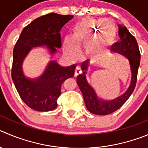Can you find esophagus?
<instances>
[{
	"label": "esophagus",
	"instance_id": "34e87169",
	"mask_svg": "<svg viewBox=\"0 0 148 148\" xmlns=\"http://www.w3.org/2000/svg\"><path fill=\"white\" fill-rule=\"evenodd\" d=\"M81 72H82V71H81L80 68L77 67L75 69V72H74V76H75V77H77L79 74H81Z\"/></svg>",
	"mask_w": 148,
	"mask_h": 148
}]
</instances>
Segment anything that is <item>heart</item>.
<instances>
[{"mask_svg":"<svg viewBox=\"0 0 148 148\" xmlns=\"http://www.w3.org/2000/svg\"><path fill=\"white\" fill-rule=\"evenodd\" d=\"M110 23V20L106 18L100 19V20H95V19H89V18H84L80 22L77 23L74 26V33L71 36V42L75 48H79L82 45H85L91 38H93L95 33L97 32L99 29L104 27ZM106 41L103 39L102 36L98 39L96 44L90 43L86 47V53L89 55H96L99 53V45H112L114 44L116 40V34L112 38V33L109 32L106 35ZM110 41H109L108 40ZM69 45V43L66 42L64 44V49L66 53L72 58L77 57V49Z\"/></svg>","mask_w":148,"mask_h":148,"instance_id":"1","label":"heart"}]
</instances>
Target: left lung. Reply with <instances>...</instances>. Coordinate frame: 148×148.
<instances>
[{"mask_svg":"<svg viewBox=\"0 0 148 148\" xmlns=\"http://www.w3.org/2000/svg\"><path fill=\"white\" fill-rule=\"evenodd\" d=\"M118 34L121 41L112 45L111 51L123 55L128 60L131 81L128 89L122 95L110 100L99 96L96 90L90 85L87 79L86 73L90 65L89 60L82 63L81 68L83 72L77 77V83L82 92L87 109L90 112L98 115L111 114L121 108L132 94L136 86L138 69L140 63V52L137 42L128 29L122 25H119Z\"/></svg>","mask_w":148,"mask_h":148,"instance_id":"obj_1","label":"left lung"}]
</instances>
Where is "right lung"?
I'll list each match as a JSON object with an SVG mask.
<instances>
[{"instance_id":"add662e5","label":"right lung","mask_w":148,"mask_h":148,"mask_svg":"<svg viewBox=\"0 0 148 148\" xmlns=\"http://www.w3.org/2000/svg\"><path fill=\"white\" fill-rule=\"evenodd\" d=\"M73 15L50 13L37 18L24 27L13 51L12 77L22 100L30 108L39 112L55 110L65 81L74 75L75 64L62 66L55 60L61 48L60 31ZM46 47L50 60L43 73L35 78L24 74L23 62L33 48Z\"/></svg>"}]
</instances>
